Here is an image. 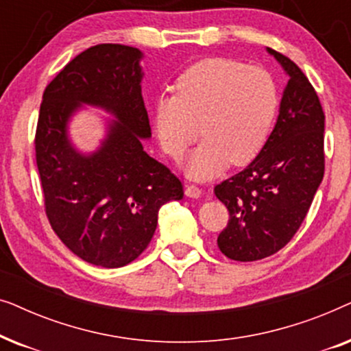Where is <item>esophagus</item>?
<instances>
[{
	"label": "esophagus",
	"instance_id": "1",
	"mask_svg": "<svg viewBox=\"0 0 351 351\" xmlns=\"http://www.w3.org/2000/svg\"><path fill=\"white\" fill-rule=\"evenodd\" d=\"M201 193H203V191H201L198 185H186L185 195L189 196V198H199Z\"/></svg>",
	"mask_w": 351,
	"mask_h": 351
}]
</instances>
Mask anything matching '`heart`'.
<instances>
[{"label":"heart","mask_w":351,"mask_h":351,"mask_svg":"<svg viewBox=\"0 0 351 351\" xmlns=\"http://www.w3.org/2000/svg\"><path fill=\"white\" fill-rule=\"evenodd\" d=\"M280 95L273 76L261 66L228 59L196 62L176 81V94L155 102V129L162 152L182 156L199 136L204 141L185 161L195 180L219 176L228 162L247 166L265 147Z\"/></svg>","instance_id":"b5f03b06"}]
</instances>
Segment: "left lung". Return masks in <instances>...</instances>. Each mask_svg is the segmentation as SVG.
<instances>
[{"label": "left lung", "mask_w": 351, "mask_h": 351, "mask_svg": "<svg viewBox=\"0 0 351 351\" xmlns=\"http://www.w3.org/2000/svg\"><path fill=\"white\" fill-rule=\"evenodd\" d=\"M267 51L289 76L276 124L261 155L214 189L230 214L217 246L238 262L261 261L285 247L324 176V112L316 90L294 62Z\"/></svg>", "instance_id": "obj_1"}]
</instances>
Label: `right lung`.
Instances as JSON below:
<instances>
[{"mask_svg":"<svg viewBox=\"0 0 351 351\" xmlns=\"http://www.w3.org/2000/svg\"><path fill=\"white\" fill-rule=\"evenodd\" d=\"M137 47L97 45L47 84L35 150L46 215L75 256L97 267L136 261L152 241L162 204L184 198L182 182L143 150L152 137ZM90 104L113 114L97 151L84 156L68 137L69 118Z\"/></svg>","mask_w":351,"mask_h":351,"instance_id":"1","label":"right lung"}]
</instances>
